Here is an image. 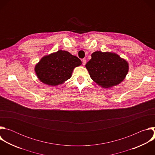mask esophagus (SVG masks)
Masks as SVG:
<instances>
[{
	"label": "esophagus",
	"mask_w": 155,
	"mask_h": 155,
	"mask_svg": "<svg viewBox=\"0 0 155 155\" xmlns=\"http://www.w3.org/2000/svg\"><path fill=\"white\" fill-rule=\"evenodd\" d=\"M82 63H83V65H84L85 64H86V59L85 58H83V59H82Z\"/></svg>",
	"instance_id": "1"
}]
</instances>
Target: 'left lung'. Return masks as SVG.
Returning a JSON list of instances; mask_svg holds the SVG:
<instances>
[{
	"label": "left lung",
	"mask_w": 155,
	"mask_h": 155,
	"mask_svg": "<svg viewBox=\"0 0 155 155\" xmlns=\"http://www.w3.org/2000/svg\"><path fill=\"white\" fill-rule=\"evenodd\" d=\"M91 78L99 86L108 88L121 83L126 76L129 65L118 54L95 51L86 64Z\"/></svg>",
	"instance_id": "1"
}]
</instances>
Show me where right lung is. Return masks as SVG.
Masks as SVG:
<instances>
[{
  "label": "right lung",
  "instance_id": "obj_1",
  "mask_svg": "<svg viewBox=\"0 0 155 155\" xmlns=\"http://www.w3.org/2000/svg\"><path fill=\"white\" fill-rule=\"evenodd\" d=\"M81 64V60L66 51L44 56L35 65L38 79L46 84L56 86L69 79L74 69Z\"/></svg>",
  "mask_w": 155,
  "mask_h": 155
}]
</instances>
